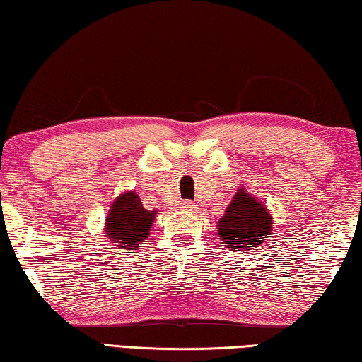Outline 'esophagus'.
<instances>
[{
    "label": "esophagus",
    "instance_id": "obj_1",
    "mask_svg": "<svg viewBox=\"0 0 362 362\" xmlns=\"http://www.w3.org/2000/svg\"><path fill=\"white\" fill-rule=\"evenodd\" d=\"M180 206H182V209H187V211L194 209V203H192V201H182Z\"/></svg>",
    "mask_w": 362,
    "mask_h": 362
}]
</instances>
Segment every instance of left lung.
<instances>
[{
  "mask_svg": "<svg viewBox=\"0 0 362 362\" xmlns=\"http://www.w3.org/2000/svg\"><path fill=\"white\" fill-rule=\"evenodd\" d=\"M217 228L226 247L247 250L265 241L272 231V216L249 193L238 189Z\"/></svg>",
  "mask_w": 362,
  "mask_h": 362,
  "instance_id": "8db88e82",
  "label": "left lung"
}]
</instances>
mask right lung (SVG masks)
Masks as SVG:
<instances>
[{"instance_id": "right-lung-1", "label": "right lung", "mask_w": 362, "mask_h": 362, "mask_svg": "<svg viewBox=\"0 0 362 362\" xmlns=\"http://www.w3.org/2000/svg\"><path fill=\"white\" fill-rule=\"evenodd\" d=\"M156 211H146L139 196L132 192L121 194L112 204L105 231L121 249H136L150 235Z\"/></svg>"}]
</instances>
